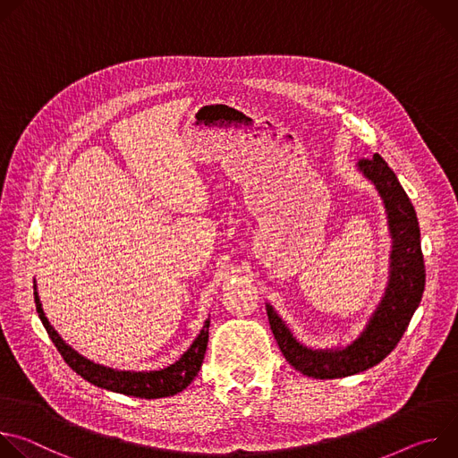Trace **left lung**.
<instances>
[{"label":"left lung","instance_id":"obj_1","mask_svg":"<svg viewBox=\"0 0 458 458\" xmlns=\"http://www.w3.org/2000/svg\"><path fill=\"white\" fill-rule=\"evenodd\" d=\"M357 170L377 188L391 237L387 283L362 332L344 346L310 348L293 335L276 308L267 302L270 328L283 355L297 371L311 378L350 377L378 364L404 335L424 293L420 228L410 198L395 172L378 154L360 159Z\"/></svg>","mask_w":458,"mask_h":458}]
</instances>
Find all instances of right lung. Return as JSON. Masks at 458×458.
<instances>
[{
    "mask_svg": "<svg viewBox=\"0 0 458 458\" xmlns=\"http://www.w3.org/2000/svg\"><path fill=\"white\" fill-rule=\"evenodd\" d=\"M34 302L38 315L45 326L48 337L52 339L54 346L78 375H81L90 384L114 391V394H123L130 397H140V399H163L181 394L182 389L195 378L199 373L207 346H208V328H210V318L205 320L199 335L193 339L190 348L170 366L163 369H152V371H124V369H114L106 368L103 364H96L90 359L78 353L72 346H69L61 339V335L54 330V326L48 322L38 288L34 284Z\"/></svg>",
    "mask_w": 458,
    "mask_h": 458,
    "instance_id": "1",
    "label": "right lung"
}]
</instances>
